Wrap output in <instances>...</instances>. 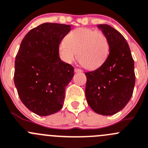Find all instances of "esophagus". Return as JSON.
<instances>
[{
	"label": "esophagus",
	"mask_w": 148,
	"mask_h": 148,
	"mask_svg": "<svg viewBox=\"0 0 148 148\" xmlns=\"http://www.w3.org/2000/svg\"><path fill=\"white\" fill-rule=\"evenodd\" d=\"M74 71H75L76 73H81V72H82V70L79 69L75 68L74 69Z\"/></svg>",
	"instance_id": "1"
}]
</instances>
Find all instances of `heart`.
Instances as JSON below:
<instances>
[{"label": "heart", "mask_w": 148, "mask_h": 148, "mask_svg": "<svg viewBox=\"0 0 148 148\" xmlns=\"http://www.w3.org/2000/svg\"><path fill=\"white\" fill-rule=\"evenodd\" d=\"M59 58L70 64L78 58L80 63L90 69L101 66L110 52L108 38L101 31L90 28L75 29L68 34L66 40L58 45Z\"/></svg>", "instance_id": "obj_1"}]
</instances>
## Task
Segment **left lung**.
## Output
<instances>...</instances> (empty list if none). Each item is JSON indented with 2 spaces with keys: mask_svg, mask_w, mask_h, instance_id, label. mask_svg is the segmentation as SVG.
Masks as SVG:
<instances>
[{
  "mask_svg": "<svg viewBox=\"0 0 148 148\" xmlns=\"http://www.w3.org/2000/svg\"><path fill=\"white\" fill-rule=\"evenodd\" d=\"M97 27L107 35L110 52L101 66L85 73V95L95 112L110 116L124 108L131 99L135 84L134 62L121 33L108 24Z\"/></svg>",
  "mask_w": 148,
  "mask_h": 148,
  "instance_id": "8db88e82",
  "label": "left lung"
}]
</instances>
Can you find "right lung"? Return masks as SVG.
<instances>
[{
	"label": "right lung",
	"mask_w": 148,
	"mask_h": 148,
	"mask_svg": "<svg viewBox=\"0 0 148 148\" xmlns=\"http://www.w3.org/2000/svg\"><path fill=\"white\" fill-rule=\"evenodd\" d=\"M71 26L44 23L30 30L15 60L14 84L23 104L37 115L46 116L62 108L65 89L74 67L59 58L58 45Z\"/></svg>",
	"instance_id": "add662e5"
}]
</instances>
